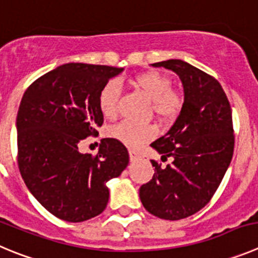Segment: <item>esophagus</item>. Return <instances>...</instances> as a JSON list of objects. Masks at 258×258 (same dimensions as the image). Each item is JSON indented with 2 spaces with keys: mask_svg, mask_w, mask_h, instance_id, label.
<instances>
[{
  "mask_svg": "<svg viewBox=\"0 0 258 258\" xmlns=\"http://www.w3.org/2000/svg\"><path fill=\"white\" fill-rule=\"evenodd\" d=\"M138 158H139V153L137 152V151H134V150H129V160H131L132 162L137 161V160H138Z\"/></svg>",
  "mask_w": 258,
  "mask_h": 258,
  "instance_id": "obj_1",
  "label": "esophagus"
}]
</instances>
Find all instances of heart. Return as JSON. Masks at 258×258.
<instances>
[{
    "label": "heart",
    "instance_id": "heart-1",
    "mask_svg": "<svg viewBox=\"0 0 258 258\" xmlns=\"http://www.w3.org/2000/svg\"><path fill=\"white\" fill-rule=\"evenodd\" d=\"M136 88L152 101L155 113L162 120L175 119L183 107V100L178 92L171 89V79L157 70L141 73L133 80ZM121 88L117 80L111 79L101 88L98 93V107L106 117H113L117 112V102ZM111 138L121 142L129 147H138L151 141L156 136L153 125H138L132 121L117 122L108 129Z\"/></svg>",
    "mask_w": 258,
    "mask_h": 258
}]
</instances>
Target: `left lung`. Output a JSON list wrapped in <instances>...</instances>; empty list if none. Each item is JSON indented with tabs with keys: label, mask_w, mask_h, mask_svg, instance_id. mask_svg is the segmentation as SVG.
Instances as JSON below:
<instances>
[{
	"label": "left lung",
	"mask_w": 258,
	"mask_h": 258,
	"mask_svg": "<svg viewBox=\"0 0 258 258\" xmlns=\"http://www.w3.org/2000/svg\"><path fill=\"white\" fill-rule=\"evenodd\" d=\"M172 70L184 87V103L170 131L151 145L162 166L151 160L155 174L139 189L150 214L180 220L206 206L220 185L234 152L231 108L214 77L181 60L152 63Z\"/></svg>",
	"instance_id": "1"
}]
</instances>
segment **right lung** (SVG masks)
<instances>
[{
  "label": "right lung",
  "mask_w": 258,
  "mask_h": 258,
  "mask_svg": "<svg viewBox=\"0 0 258 258\" xmlns=\"http://www.w3.org/2000/svg\"><path fill=\"white\" fill-rule=\"evenodd\" d=\"M122 68L65 63L38 78L25 91L16 116L21 178L42 206L61 220L80 223L108 202L106 181L129 164L121 142L101 141L97 155L79 152V142L103 124L98 93Z\"/></svg>",
  "instance_id": "1"
}]
</instances>
